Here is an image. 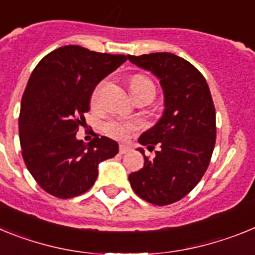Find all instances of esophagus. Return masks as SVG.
<instances>
[{"instance_id":"obj_1","label":"esophagus","mask_w":255,"mask_h":255,"mask_svg":"<svg viewBox=\"0 0 255 255\" xmlns=\"http://www.w3.org/2000/svg\"><path fill=\"white\" fill-rule=\"evenodd\" d=\"M119 150H120L121 154H126V153L130 152V147H128V145H125V144H121L120 148H119Z\"/></svg>"}]
</instances>
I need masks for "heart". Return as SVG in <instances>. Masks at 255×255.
<instances>
[{
    "label": "heart",
    "mask_w": 255,
    "mask_h": 255,
    "mask_svg": "<svg viewBox=\"0 0 255 255\" xmlns=\"http://www.w3.org/2000/svg\"><path fill=\"white\" fill-rule=\"evenodd\" d=\"M106 82L100 83L93 91L91 98V105L93 108H98L101 105V96H102L103 88ZM130 88H131L132 96L136 97L141 93H149L154 97L155 87L150 79L144 75H134L130 80ZM139 129V124L136 121H125V120H108L103 124V131L111 136V138L124 140L129 136L131 132L136 131Z\"/></svg>",
    "instance_id": "heart-1"
}]
</instances>
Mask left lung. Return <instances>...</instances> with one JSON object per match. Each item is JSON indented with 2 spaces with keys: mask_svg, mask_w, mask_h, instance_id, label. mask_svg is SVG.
Instances as JSON below:
<instances>
[{
  "mask_svg": "<svg viewBox=\"0 0 255 255\" xmlns=\"http://www.w3.org/2000/svg\"><path fill=\"white\" fill-rule=\"evenodd\" d=\"M132 64L159 79L164 112L139 143L155 150L144 154V166L129 175L138 197L167 206L188 195L206 173L216 144V110L206 79L190 62L168 52L128 56Z\"/></svg>",
  "mask_w": 255,
  "mask_h": 255,
  "instance_id": "8db88e82",
  "label": "left lung"
}]
</instances>
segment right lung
Here are the masks:
<instances>
[{
	"instance_id": "obj_1",
	"label": "right lung",
	"mask_w": 255,
	"mask_h": 255,
	"mask_svg": "<svg viewBox=\"0 0 255 255\" xmlns=\"http://www.w3.org/2000/svg\"><path fill=\"white\" fill-rule=\"evenodd\" d=\"M128 60L125 55L64 46L33 70L22 94L19 116L21 154L38 185L61 199L78 197L93 186L98 164L119 152V144L94 135L76 139L94 88Z\"/></svg>"
}]
</instances>
